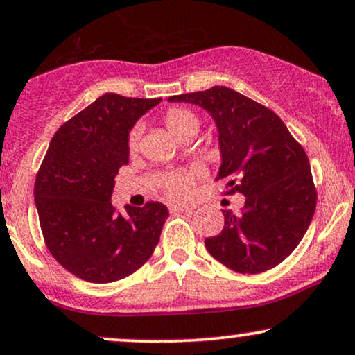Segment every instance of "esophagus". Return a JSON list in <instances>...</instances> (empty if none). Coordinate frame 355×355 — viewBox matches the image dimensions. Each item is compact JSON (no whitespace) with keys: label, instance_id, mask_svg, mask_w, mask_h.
Here are the masks:
<instances>
[{"label":"esophagus","instance_id":"1","mask_svg":"<svg viewBox=\"0 0 355 355\" xmlns=\"http://www.w3.org/2000/svg\"><path fill=\"white\" fill-rule=\"evenodd\" d=\"M168 208L172 213H191L193 211V207H190V205H170Z\"/></svg>","mask_w":355,"mask_h":355}]
</instances>
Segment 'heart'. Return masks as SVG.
<instances>
[{
    "label": "heart",
    "instance_id": "heart-1",
    "mask_svg": "<svg viewBox=\"0 0 355 355\" xmlns=\"http://www.w3.org/2000/svg\"><path fill=\"white\" fill-rule=\"evenodd\" d=\"M164 123L168 130V134L177 139L178 142L189 139V137H193L198 134L200 125H202V121H200L198 114H195L193 110L190 109H170L168 112L165 114ZM137 144H139V129H134L129 135V150L135 152ZM164 190L165 193L170 196V198H185L187 195L190 193L191 190V177L190 173H172L165 178L164 182Z\"/></svg>",
    "mask_w": 355,
    "mask_h": 355
}]
</instances>
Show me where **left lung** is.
Masks as SVG:
<instances>
[{"label":"left lung","mask_w":355,"mask_h":355,"mask_svg":"<svg viewBox=\"0 0 355 355\" xmlns=\"http://www.w3.org/2000/svg\"><path fill=\"white\" fill-rule=\"evenodd\" d=\"M168 102L195 104L211 115L221 153L215 180L246 198L240 216L223 210L221 233L205 240L208 253L243 275L277 266L296 250L314 216L318 193L304 148L271 109L225 85Z\"/></svg>","instance_id":"obj_1"}]
</instances>
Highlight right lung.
Here are the masks:
<instances>
[{
    "label": "right lung",
    "mask_w": 355,
    "mask_h": 355,
    "mask_svg": "<svg viewBox=\"0 0 355 355\" xmlns=\"http://www.w3.org/2000/svg\"><path fill=\"white\" fill-rule=\"evenodd\" d=\"M162 99L107 92L59 127L34 183L42 236L54 259L89 283H114L150 258L168 216L148 202L121 215L115 175L129 164V134Z\"/></svg>",
    "instance_id": "right-lung-1"
}]
</instances>
